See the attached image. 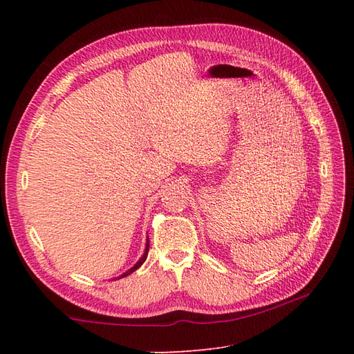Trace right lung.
Masks as SVG:
<instances>
[{
    "mask_svg": "<svg viewBox=\"0 0 354 354\" xmlns=\"http://www.w3.org/2000/svg\"><path fill=\"white\" fill-rule=\"evenodd\" d=\"M147 252H149V242H147V246H146V251H145V255H142V257L140 259V261H137V265H135L133 268H131L129 270H127V272L126 274H123L122 277H120V278H123V277H126V275H129V274H132L133 272V270L135 269H138L141 265H142V263H145L146 261V259H147Z\"/></svg>",
    "mask_w": 354,
    "mask_h": 354,
    "instance_id": "obj_1",
    "label": "right lung"
}]
</instances>
